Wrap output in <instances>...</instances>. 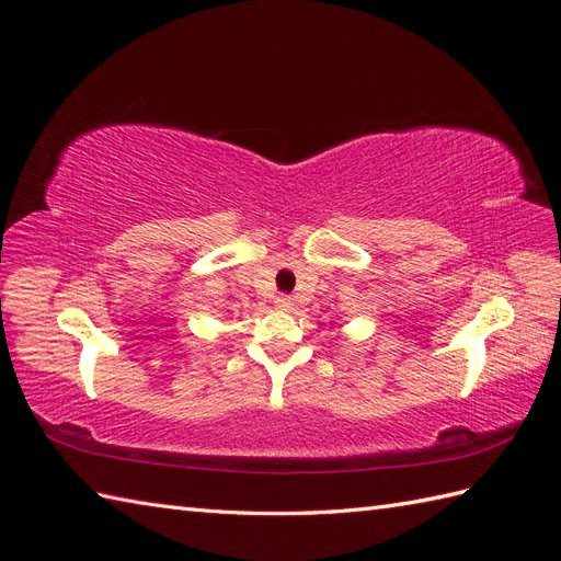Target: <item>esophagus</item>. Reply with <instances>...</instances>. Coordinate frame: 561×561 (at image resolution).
Wrapping results in <instances>:
<instances>
[{
  "mask_svg": "<svg viewBox=\"0 0 561 561\" xmlns=\"http://www.w3.org/2000/svg\"><path fill=\"white\" fill-rule=\"evenodd\" d=\"M274 307H276L278 311H290V309L295 307V301H293V297L278 295V297H276V301H274Z\"/></svg>",
  "mask_w": 561,
  "mask_h": 561,
  "instance_id": "1",
  "label": "esophagus"
}]
</instances>
